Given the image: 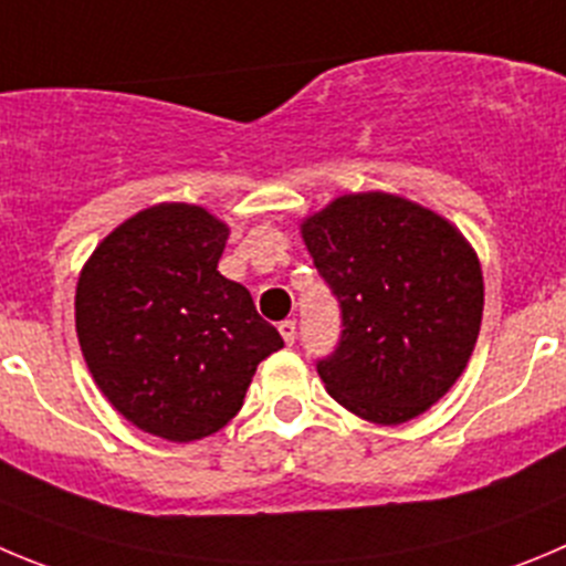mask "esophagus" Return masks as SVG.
Segmentation results:
<instances>
[{"instance_id": "esophagus-1", "label": "esophagus", "mask_w": 566, "mask_h": 566, "mask_svg": "<svg viewBox=\"0 0 566 566\" xmlns=\"http://www.w3.org/2000/svg\"><path fill=\"white\" fill-rule=\"evenodd\" d=\"M279 335L284 337V343H287V346H293V343H295V321H282V324H279Z\"/></svg>"}]
</instances>
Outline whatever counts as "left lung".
Returning <instances> with one entry per match:
<instances>
[{"label": "left lung", "instance_id": "1", "mask_svg": "<svg viewBox=\"0 0 566 566\" xmlns=\"http://www.w3.org/2000/svg\"><path fill=\"white\" fill-rule=\"evenodd\" d=\"M315 268L343 310L318 363L337 405L371 424L416 419L447 396L474 352L483 271L447 218L390 192L340 195L301 220Z\"/></svg>", "mask_w": 566, "mask_h": 566}]
</instances>
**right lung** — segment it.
<instances>
[{"label":"right lung","mask_w":566,"mask_h":566,"mask_svg":"<svg viewBox=\"0 0 566 566\" xmlns=\"http://www.w3.org/2000/svg\"><path fill=\"white\" fill-rule=\"evenodd\" d=\"M229 226L195 203H156L92 251L75 329L116 413L164 441H198L242 408L256 366L284 346L242 284L220 276Z\"/></svg>","instance_id":"add662e5"}]
</instances>
